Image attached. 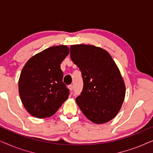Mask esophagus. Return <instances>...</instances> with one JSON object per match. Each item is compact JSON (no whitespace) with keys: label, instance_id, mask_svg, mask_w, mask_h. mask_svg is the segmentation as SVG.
<instances>
[{"label":"esophagus","instance_id":"obj_1","mask_svg":"<svg viewBox=\"0 0 153 153\" xmlns=\"http://www.w3.org/2000/svg\"><path fill=\"white\" fill-rule=\"evenodd\" d=\"M68 88L70 89V91H72V90H73V85H68Z\"/></svg>","mask_w":153,"mask_h":153}]
</instances>
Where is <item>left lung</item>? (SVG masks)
<instances>
[{"label": "left lung", "mask_w": 153, "mask_h": 153, "mask_svg": "<svg viewBox=\"0 0 153 153\" xmlns=\"http://www.w3.org/2000/svg\"><path fill=\"white\" fill-rule=\"evenodd\" d=\"M71 59L83 80L76 104L88 119L103 124L115 118L124 102L125 85L116 62L106 50L88 45L70 47Z\"/></svg>", "instance_id": "obj_1"}]
</instances>
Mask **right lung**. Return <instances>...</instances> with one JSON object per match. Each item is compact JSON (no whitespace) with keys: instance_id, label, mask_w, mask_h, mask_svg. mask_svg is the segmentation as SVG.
<instances>
[{"instance_id":"obj_1","label":"right lung","mask_w":153,"mask_h":153,"mask_svg":"<svg viewBox=\"0 0 153 153\" xmlns=\"http://www.w3.org/2000/svg\"><path fill=\"white\" fill-rule=\"evenodd\" d=\"M69 53L65 45L51 47L31 57L23 68L19 93L25 108L35 118L51 116L68 100L70 90L62 82L60 64Z\"/></svg>"}]
</instances>
